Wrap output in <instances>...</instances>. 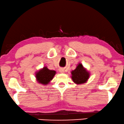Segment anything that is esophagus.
Returning a JSON list of instances; mask_svg holds the SVG:
<instances>
[{"instance_id":"esophagus-1","label":"esophagus","mask_w":124,"mask_h":124,"mask_svg":"<svg viewBox=\"0 0 124 124\" xmlns=\"http://www.w3.org/2000/svg\"><path fill=\"white\" fill-rule=\"evenodd\" d=\"M59 71H60V72L61 73H64V69H60V70H59Z\"/></svg>"}]
</instances>
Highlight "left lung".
<instances>
[{
	"label": "left lung",
	"instance_id": "1",
	"mask_svg": "<svg viewBox=\"0 0 124 124\" xmlns=\"http://www.w3.org/2000/svg\"><path fill=\"white\" fill-rule=\"evenodd\" d=\"M71 79L75 83L78 85L86 83L90 76L89 72L80 63L78 64L76 69L71 71Z\"/></svg>",
	"mask_w": 124,
	"mask_h": 124
}]
</instances>
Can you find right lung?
<instances>
[{
	"label": "right lung",
	"mask_w": 124,
	"mask_h": 124,
	"mask_svg": "<svg viewBox=\"0 0 124 124\" xmlns=\"http://www.w3.org/2000/svg\"><path fill=\"white\" fill-rule=\"evenodd\" d=\"M55 74L56 71L50 70L47 67H44L35 73V78L38 83L46 85L53 79Z\"/></svg>",
	"instance_id": "right-lung-1"
}]
</instances>
